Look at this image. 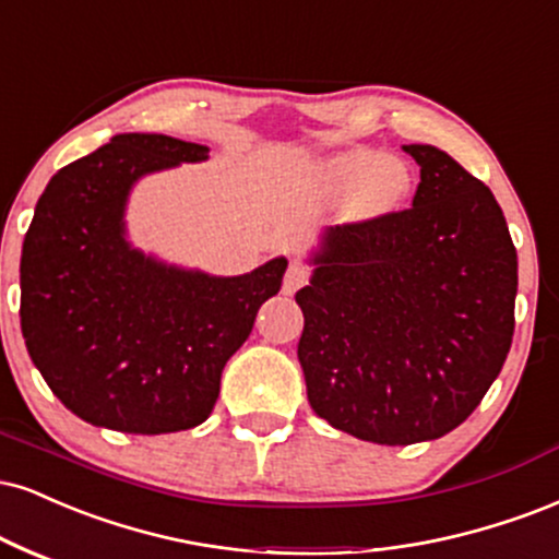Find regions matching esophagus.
Instances as JSON below:
<instances>
[{"label": "esophagus", "mask_w": 559, "mask_h": 559, "mask_svg": "<svg viewBox=\"0 0 559 559\" xmlns=\"http://www.w3.org/2000/svg\"><path fill=\"white\" fill-rule=\"evenodd\" d=\"M309 278H312V273H309V267L305 265V262L294 260L292 265L286 267V275H284V294L299 292L301 286L309 284Z\"/></svg>", "instance_id": "1"}]
</instances>
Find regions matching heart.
Wrapping results in <instances>:
<instances>
[{
	"label": "heart",
	"mask_w": 559,
	"mask_h": 559,
	"mask_svg": "<svg viewBox=\"0 0 559 559\" xmlns=\"http://www.w3.org/2000/svg\"><path fill=\"white\" fill-rule=\"evenodd\" d=\"M322 181L328 192L352 194V211L359 218L395 211L412 192V174L406 166L372 147H356L328 160Z\"/></svg>",
	"instance_id": "b5f03b06"
}]
</instances>
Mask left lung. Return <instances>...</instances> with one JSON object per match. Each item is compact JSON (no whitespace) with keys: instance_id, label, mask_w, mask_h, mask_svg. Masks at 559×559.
<instances>
[{"instance_id":"1","label":"left lung","mask_w":559,"mask_h":559,"mask_svg":"<svg viewBox=\"0 0 559 559\" xmlns=\"http://www.w3.org/2000/svg\"><path fill=\"white\" fill-rule=\"evenodd\" d=\"M406 211L328 228L299 361L314 414L378 442L437 440L466 421L513 344L518 254L489 187L432 145Z\"/></svg>"}]
</instances>
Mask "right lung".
I'll list each match as a JSON object with an SVG mask.
<instances>
[{
	"mask_svg": "<svg viewBox=\"0 0 559 559\" xmlns=\"http://www.w3.org/2000/svg\"><path fill=\"white\" fill-rule=\"evenodd\" d=\"M205 153L166 134H117L53 174L38 198L20 258V325L46 385L87 425L130 435L203 425L226 361L281 292L284 258L215 278L124 241L134 179Z\"/></svg>",
	"mask_w": 559,
	"mask_h": 559,
	"instance_id": "obj_1",
	"label": "right lung"
}]
</instances>
